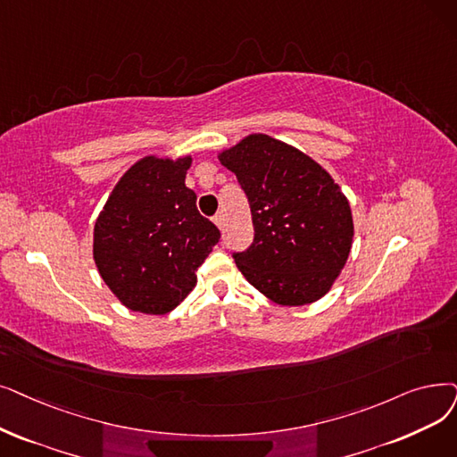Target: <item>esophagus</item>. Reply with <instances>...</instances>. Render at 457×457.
I'll use <instances>...</instances> for the list:
<instances>
[{
	"mask_svg": "<svg viewBox=\"0 0 457 457\" xmlns=\"http://www.w3.org/2000/svg\"><path fill=\"white\" fill-rule=\"evenodd\" d=\"M212 222L218 226V228H224L226 226V222H224V216H222V212H216L214 216H212Z\"/></svg>",
	"mask_w": 457,
	"mask_h": 457,
	"instance_id": "34e87169",
	"label": "esophagus"
}]
</instances>
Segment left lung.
Wrapping results in <instances>:
<instances>
[{"mask_svg":"<svg viewBox=\"0 0 457 457\" xmlns=\"http://www.w3.org/2000/svg\"><path fill=\"white\" fill-rule=\"evenodd\" d=\"M245 190L253 241L233 260L246 280L282 306L315 303L344 269L353 243L347 197L315 161L267 134L220 154Z\"/></svg>","mask_w":457,"mask_h":457,"instance_id":"1","label":"left lung"}]
</instances>
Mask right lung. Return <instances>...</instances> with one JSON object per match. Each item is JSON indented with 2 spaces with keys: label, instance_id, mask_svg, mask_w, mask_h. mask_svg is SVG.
I'll return each instance as SVG.
<instances>
[{
  "label": "right lung",
  "instance_id": "obj_1",
  "mask_svg": "<svg viewBox=\"0 0 457 457\" xmlns=\"http://www.w3.org/2000/svg\"><path fill=\"white\" fill-rule=\"evenodd\" d=\"M192 158L145 156L119 181L98 214L93 257L127 308L162 315L195 286V270L220 231L185 185Z\"/></svg>",
  "mask_w": 457,
  "mask_h": 457
}]
</instances>
